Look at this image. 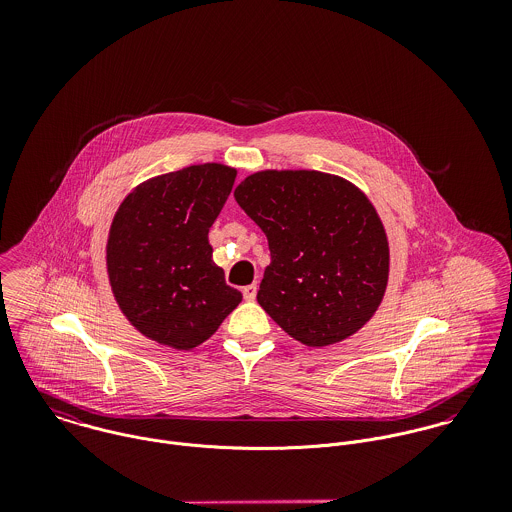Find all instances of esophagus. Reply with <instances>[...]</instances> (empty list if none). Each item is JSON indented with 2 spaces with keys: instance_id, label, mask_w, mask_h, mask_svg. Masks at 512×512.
<instances>
[{
  "instance_id": "esophagus-1",
  "label": "esophagus",
  "mask_w": 512,
  "mask_h": 512,
  "mask_svg": "<svg viewBox=\"0 0 512 512\" xmlns=\"http://www.w3.org/2000/svg\"><path fill=\"white\" fill-rule=\"evenodd\" d=\"M256 292H258V286L256 284H250L246 288H242V295L246 301H254L256 299Z\"/></svg>"
}]
</instances>
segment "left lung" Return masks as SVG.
<instances>
[{"label":"left lung","instance_id":"8db88e82","mask_svg":"<svg viewBox=\"0 0 512 512\" xmlns=\"http://www.w3.org/2000/svg\"><path fill=\"white\" fill-rule=\"evenodd\" d=\"M268 238L262 309L295 341L329 347L363 329L388 286L384 224L351 181L313 169H264L234 189Z\"/></svg>","mask_w":512,"mask_h":512}]
</instances>
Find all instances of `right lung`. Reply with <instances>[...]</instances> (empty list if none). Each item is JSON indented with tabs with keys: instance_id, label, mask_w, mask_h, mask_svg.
<instances>
[{
	"instance_id": "add662e5",
	"label": "right lung",
	"mask_w": 512,
	"mask_h": 512,
	"mask_svg": "<svg viewBox=\"0 0 512 512\" xmlns=\"http://www.w3.org/2000/svg\"><path fill=\"white\" fill-rule=\"evenodd\" d=\"M234 179V167L215 161L163 173L134 187L112 219L106 272L114 299L159 345L199 347L242 301L209 244Z\"/></svg>"
}]
</instances>
